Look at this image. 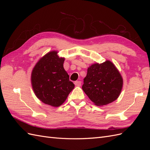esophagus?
I'll return each mask as SVG.
<instances>
[{
	"label": "esophagus",
	"instance_id": "1",
	"mask_svg": "<svg viewBox=\"0 0 150 150\" xmlns=\"http://www.w3.org/2000/svg\"><path fill=\"white\" fill-rule=\"evenodd\" d=\"M74 84L77 86H81V82L79 81H76L74 82Z\"/></svg>",
	"mask_w": 150,
	"mask_h": 150
}]
</instances>
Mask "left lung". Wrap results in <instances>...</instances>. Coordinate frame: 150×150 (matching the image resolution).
<instances>
[{
    "label": "left lung",
    "mask_w": 150,
    "mask_h": 150,
    "mask_svg": "<svg viewBox=\"0 0 150 150\" xmlns=\"http://www.w3.org/2000/svg\"><path fill=\"white\" fill-rule=\"evenodd\" d=\"M123 85L120 71L107 60L101 64L94 63L88 68L82 89L96 106L110 104L119 97Z\"/></svg>",
    "instance_id": "8db88e82"
}]
</instances>
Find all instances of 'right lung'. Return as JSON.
I'll return each mask as SVG.
<instances>
[{
	"instance_id": "add662e5",
	"label": "right lung",
	"mask_w": 150,
	"mask_h": 150,
	"mask_svg": "<svg viewBox=\"0 0 150 150\" xmlns=\"http://www.w3.org/2000/svg\"><path fill=\"white\" fill-rule=\"evenodd\" d=\"M52 51L42 57L31 73V84L40 101L53 107L60 106L74 89V84L64 69V57Z\"/></svg>"
}]
</instances>
